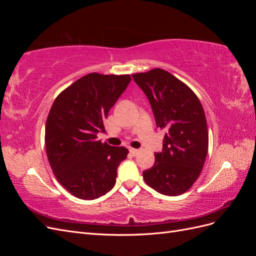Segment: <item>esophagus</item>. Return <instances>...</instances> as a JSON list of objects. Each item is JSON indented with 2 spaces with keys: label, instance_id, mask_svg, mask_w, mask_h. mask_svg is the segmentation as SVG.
Returning <instances> with one entry per match:
<instances>
[{
  "label": "esophagus",
  "instance_id": "esophagus-1",
  "mask_svg": "<svg viewBox=\"0 0 256 256\" xmlns=\"http://www.w3.org/2000/svg\"><path fill=\"white\" fill-rule=\"evenodd\" d=\"M129 152L132 154H136L138 152V150H136V148H130Z\"/></svg>",
  "mask_w": 256,
  "mask_h": 256
}]
</instances>
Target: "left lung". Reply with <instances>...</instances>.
<instances>
[{
  "label": "left lung",
  "mask_w": 256,
  "mask_h": 256,
  "mask_svg": "<svg viewBox=\"0 0 256 256\" xmlns=\"http://www.w3.org/2000/svg\"><path fill=\"white\" fill-rule=\"evenodd\" d=\"M164 129V148L143 172L145 182L161 194L176 196L191 188L204 166L208 130L203 106L188 85L160 68L132 74Z\"/></svg>",
  "instance_id": "8db88e82"
}]
</instances>
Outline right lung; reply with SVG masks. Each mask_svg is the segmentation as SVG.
<instances>
[{
    "label": "right lung",
    "mask_w": 256,
    "mask_h": 256,
    "mask_svg": "<svg viewBox=\"0 0 256 256\" xmlns=\"http://www.w3.org/2000/svg\"><path fill=\"white\" fill-rule=\"evenodd\" d=\"M130 81L129 74L92 72L54 100L46 122V152L58 182L76 198L95 200L114 187L128 150L102 143L97 134L106 132L109 111Z\"/></svg>",
    "instance_id": "obj_1"
}]
</instances>
